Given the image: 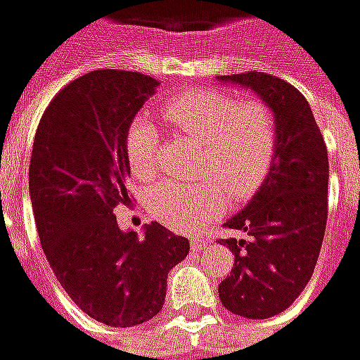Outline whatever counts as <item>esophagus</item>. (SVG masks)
<instances>
[{"mask_svg": "<svg viewBox=\"0 0 360 360\" xmlns=\"http://www.w3.org/2000/svg\"><path fill=\"white\" fill-rule=\"evenodd\" d=\"M206 238H200V236H194V238H192V250H194V252H200V250H204V248H206Z\"/></svg>", "mask_w": 360, "mask_h": 360, "instance_id": "1", "label": "esophagus"}]
</instances>
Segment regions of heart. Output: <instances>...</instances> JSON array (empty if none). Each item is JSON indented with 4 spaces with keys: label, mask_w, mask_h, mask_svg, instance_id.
Segmentation results:
<instances>
[{
    "label": "heart",
    "mask_w": 360,
    "mask_h": 360,
    "mask_svg": "<svg viewBox=\"0 0 360 360\" xmlns=\"http://www.w3.org/2000/svg\"><path fill=\"white\" fill-rule=\"evenodd\" d=\"M170 124L202 142L196 182L168 178L152 186L146 208L174 230H196L226 204L252 196L271 168L277 146V124L271 110L259 101L240 103L233 95L214 89H190L168 98L160 108ZM158 136L144 117L127 130L124 152L132 176L146 180L154 174Z\"/></svg>",
    "instance_id": "heart-1"
}]
</instances>
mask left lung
Wrapping results in <instances>:
<instances>
[{
    "instance_id": "8db88e82",
    "label": "left lung",
    "mask_w": 360,
    "mask_h": 360,
    "mask_svg": "<svg viewBox=\"0 0 360 360\" xmlns=\"http://www.w3.org/2000/svg\"><path fill=\"white\" fill-rule=\"evenodd\" d=\"M219 83L252 91L271 110L277 146L257 192L226 228L248 240H219L233 253L219 301L248 319L285 311L309 283L327 226L329 156L313 110L295 86L267 73L221 75Z\"/></svg>"
}]
</instances>
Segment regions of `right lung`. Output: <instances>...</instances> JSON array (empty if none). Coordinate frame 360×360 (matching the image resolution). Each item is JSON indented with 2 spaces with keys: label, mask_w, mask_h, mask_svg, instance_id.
Listing matches in <instances>:
<instances>
[{
  "label": "right lung",
  "mask_w": 360,
  "mask_h": 360,
  "mask_svg": "<svg viewBox=\"0 0 360 360\" xmlns=\"http://www.w3.org/2000/svg\"><path fill=\"white\" fill-rule=\"evenodd\" d=\"M158 81L130 71H91L43 112L29 164L41 248L77 307L108 327L142 325L162 309L168 271L190 252L158 221L142 236L120 230L129 206L124 139Z\"/></svg>",
  "instance_id": "1"
}]
</instances>
